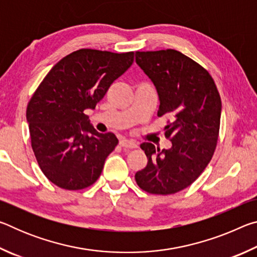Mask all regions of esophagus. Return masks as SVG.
Returning a JSON list of instances; mask_svg holds the SVG:
<instances>
[{"mask_svg":"<svg viewBox=\"0 0 257 257\" xmlns=\"http://www.w3.org/2000/svg\"><path fill=\"white\" fill-rule=\"evenodd\" d=\"M120 146L127 147V149H137L138 143L136 141H133V139H121L120 141Z\"/></svg>","mask_w":257,"mask_h":257,"instance_id":"esophagus-1","label":"esophagus"}]
</instances>
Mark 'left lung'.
I'll list each match as a JSON object with an SVG mask.
<instances>
[{"mask_svg": "<svg viewBox=\"0 0 257 257\" xmlns=\"http://www.w3.org/2000/svg\"><path fill=\"white\" fill-rule=\"evenodd\" d=\"M136 63L158 90V115L171 118L165 137L172 147L161 151L152 143H143L149 162L135 179L150 194H175L193 184L214 154L220 94L207 70L179 51L136 52Z\"/></svg>", "mask_w": 257, "mask_h": 257, "instance_id": "left-lung-1", "label": "left lung"}]
</instances>
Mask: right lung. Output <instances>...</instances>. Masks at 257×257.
Wrapping results in <instances>:
<instances>
[{
	"mask_svg": "<svg viewBox=\"0 0 257 257\" xmlns=\"http://www.w3.org/2000/svg\"><path fill=\"white\" fill-rule=\"evenodd\" d=\"M133 62L134 52L78 50L51 69L30 98L26 116L34 154L60 188L84 189L101 176L119 141L96 132L84 111L94 110Z\"/></svg>",
	"mask_w": 257,
	"mask_h": 257,
	"instance_id": "right-lung-1",
	"label": "right lung"
}]
</instances>
